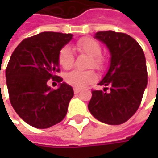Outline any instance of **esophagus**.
Returning <instances> with one entry per match:
<instances>
[{
	"mask_svg": "<svg viewBox=\"0 0 158 158\" xmlns=\"http://www.w3.org/2000/svg\"><path fill=\"white\" fill-rule=\"evenodd\" d=\"M80 90H81L80 89H78V88H74V93H76V94H77V93H79Z\"/></svg>",
	"mask_w": 158,
	"mask_h": 158,
	"instance_id": "34e87169",
	"label": "esophagus"
}]
</instances>
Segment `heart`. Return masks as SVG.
Listing matches in <instances>:
<instances>
[{
    "mask_svg": "<svg viewBox=\"0 0 158 158\" xmlns=\"http://www.w3.org/2000/svg\"><path fill=\"white\" fill-rule=\"evenodd\" d=\"M77 49L79 52L87 54L88 56H91L90 65L95 68L100 69L102 67L103 60L100 56L102 53V48L100 44L92 39V38H83L77 43ZM58 63L59 65L69 69L73 66L74 63V56L72 49L69 47L63 48L58 55ZM96 79V74L92 70L88 71H79V70H72L65 75V80L68 84L75 87V88H83Z\"/></svg>",
    "mask_w": 158,
    "mask_h": 158,
    "instance_id": "1",
    "label": "heart"
}]
</instances>
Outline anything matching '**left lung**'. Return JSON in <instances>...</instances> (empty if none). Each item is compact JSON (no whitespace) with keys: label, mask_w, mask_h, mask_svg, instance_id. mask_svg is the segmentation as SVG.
I'll use <instances>...</instances> for the list:
<instances>
[{"label":"left lung","mask_w":158,"mask_h":158,"mask_svg":"<svg viewBox=\"0 0 158 158\" xmlns=\"http://www.w3.org/2000/svg\"><path fill=\"white\" fill-rule=\"evenodd\" d=\"M94 38L102 42L110 52V66L99 85L110 90H92L88 108L97 120L111 125L128 121L140 106L147 86L144 54L130 35L113 31L98 32Z\"/></svg>","instance_id":"8db88e82"}]
</instances>
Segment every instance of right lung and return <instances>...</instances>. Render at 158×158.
Here are the masks:
<instances>
[{"label":"right lung","mask_w":158,"mask_h":158,"mask_svg":"<svg viewBox=\"0 0 158 158\" xmlns=\"http://www.w3.org/2000/svg\"><path fill=\"white\" fill-rule=\"evenodd\" d=\"M73 35L43 32L23 40L9 60L5 77L10 102L16 113L33 127L45 129L60 123L74 95L71 86L61 82L53 90L47 80L59 71L58 55Z\"/></svg>","instance_id":"1"}]
</instances>
